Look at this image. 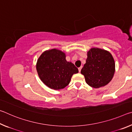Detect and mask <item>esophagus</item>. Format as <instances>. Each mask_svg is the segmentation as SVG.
<instances>
[{"label":"esophagus","mask_w":132,"mask_h":132,"mask_svg":"<svg viewBox=\"0 0 132 132\" xmlns=\"http://www.w3.org/2000/svg\"><path fill=\"white\" fill-rule=\"evenodd\" d=\"M81 69H82V67H81H81H80V68H79V72H80V71H81Z\"/></svg>","instance_id":"34e87169"}]
</instances>
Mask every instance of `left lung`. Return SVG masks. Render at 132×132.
<instances>
[{
    "mask_svg": "<svg viewBox=\"0 0 132 132\" xmlns=\"http://www.w3.org/2000/svg\"><path fill=\"white\" fill-rule=\"evenodd\" d=\"M115 71L114 59L108 51L92 48L81 70L87 84L94 88L104 87L112 79Z\"/></svg>",
    "mask_w": 132,
    "mask_h": 132,
    "instance_id": "obj_1",
    "label": "left lung"
}]
</instances>
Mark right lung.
I'll list each match as a JSON object with an SVG mask.
<instances>
[{"label":"right lung","mask_w":132,"mask_h":132,"mask_svg":"<svg viewBox=\"0 0 132 132\" xmlns=\"http://www.w3.org/2000/svg\"><path fill=\"white\" fill-rule=\"evenodd\" d=\"M36 69L39 79L49 88L58 90L69 84L72 76L79 72L65 53L57 49L46 50L37 60Z\"/></svg>","instance_id":"right-lung-1"}]
</instances>
